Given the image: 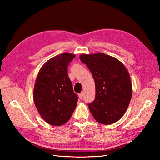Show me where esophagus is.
<instances>
[{
    "mask_svg": "<svg viewBox=\"0 0 160 160\" xmlns=\"http://www.w3.org/2000/svg\"><path fill=\"white\" fill-rule=\"evenodd\" d=\"M78 97H79L80 99H82L83 97V92H81L79 94H78Z\"/></svg>",
    "mask_w": 160,
    "mask_h": 160,
    "instance_id": "1",
    "label": "esophagus"
}]
</instances>
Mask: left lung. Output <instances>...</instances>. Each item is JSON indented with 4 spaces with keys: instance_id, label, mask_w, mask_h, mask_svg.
Returning <instances> with one entry per match:
<instances>
[{
    "instance_id": "obj_1",
    "label": "left lung",
    "mask_w": 160,
    "mask_h": 160,
    "mask_svg": "<svg viewBox=\"0 0 160 160\" xmlns=\"http://www.w3.org/2000/svg\"><path fill=\"white\" fill-rule=\"evenodd\" d=\"M95 82V99L88 104L94 118L109 125L126 113L132 97L131 78L124 65L113 56L102 53L81 54Z\"/></svg>"
}]
</instances>
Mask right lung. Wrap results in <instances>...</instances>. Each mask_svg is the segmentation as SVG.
Returning <instances> with one entry per match:
<instances>
[{"instance_id": "obj_1", "label": "right lung", "mask_w": 160, "mask_h": 160, "mask_svg": "<svg viewBox=\"0 0 160 160\" xmlns=\"http://www.w3.org/2000/svg\"><path fill=\"white\" fill-rule=\"evenodd\" d=\"M75 57L69 53L59 54L46 62L38 73L34 102L40 116L50 125H63L76 107L78 96L68 75V66Z\"/></svg>"}]
</instances>
